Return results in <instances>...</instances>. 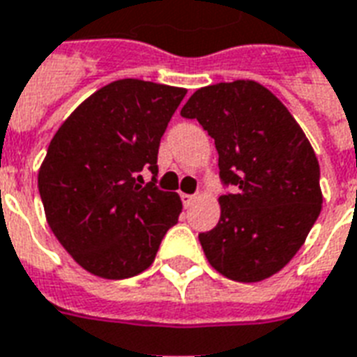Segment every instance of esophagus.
<instances>
[{"instance_id": "34e87169", "label": "esophagus", "mask_w": 357, "mask_h": 357, "mask_svg": "<svg viewBox=\"0 0 357 357\" xmlns=\"http://www.w3.org/2000/svg\"><path fill=\"white\" fill-rule=\"evenodd\" d=\"M181 199H182V203H184V207H188L190 203H192V201L195 199V195H192V194H181Z\"/></svg>"}]
</instances>
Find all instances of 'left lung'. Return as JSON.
<instances>
[{"label": "left lung", "mask_w": 357, "mask_h": 357, "mask_svg": "<svg viewBox=\"0 0 357 357\" xmlns=\"http://www.w3.org/2000/svg\"><path fill=\"white\" fill-rule=\"evenodd\" d=\"M214 139L220 220L199 233L208 264L237 282H258L288 264L321 211L320 165L280 99L254 80L205 86L182 107Z\"/></svg>", "instance_id": "1"}]
</instances>
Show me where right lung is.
<instances>
[{"label": "right lung", "mask_w": 357, "mask_h": 357, "mask_svg": "<svg viewBox=\"0 0 357 357\" xmlns=\"http://www.w3.org/2000/svg\"><path fill=\"white\" fill-rule=\"evenodd\" d=\"M184 96V88L114 80L80 103L48 144L37 178L48 226L92 275L143 273L178 222L181 197L158 188L156 176L160 141Z\"/></svg>", "instance_id": "obj_1"}]
</instances>
